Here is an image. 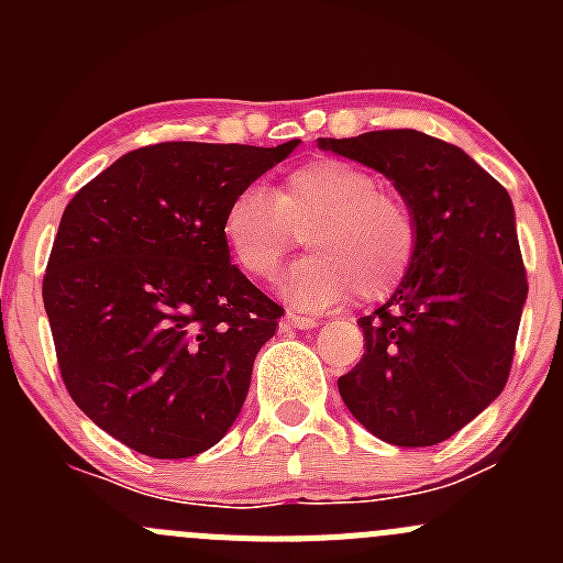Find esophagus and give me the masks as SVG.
<instances>
[{
	"label": "esophagus",
	"mask_w": 563,
	"mask_h": 563,
	"mask_svg": "<svg viewBox=\"0 0 563 563\" xmlns=\"http://www.w3.org/2000/svg\"><path fill=\"white\" fill-rule=\"evenodd\" d=\"M283 323H286L288 329H313L316 327V318L313 316H302V313H286L283 318Z\"/></svg>",
	"instance_id": "esophagus-1"
}]
</instances>
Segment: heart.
<instances>
[{"label": "heart", "instance_id": "1", "mask_svg": "<svg viewBox=\"0 0 563 563\" xmlns=\"http://www.w3.org/2000/svg\"><path fill=\"white\" fill-rule=\"evenodd\" d=\"M308 231L305 255L283 277V297L323 310L351 297H389L417 253V218L397 192L378 187L367 168L321 157L283 176L275 192L247 185L225 203L220 236L231 261L255 280L280 269Z\"/></svg>", "mask_w": 563, "mask_h": 563}]
</instances>
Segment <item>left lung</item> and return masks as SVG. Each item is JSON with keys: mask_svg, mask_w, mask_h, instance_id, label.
<instances>
[{"mask_svg": "<svg viewBox=\"0 0 563 563\" xmlns=\"http://www.w3.org/2000/svg\"><path fill=\"white\" fill-rule=\"evenodd\" d=\"M384 174L417 218L397 291L362 316L365 354L338 378L376 439L433 446L479 417L509 378L528 283L509 192L479 163L419 130L318 139Z\"/></svg>", "mask_w": 563, "mask_h": 563, "instance_id": "left-lung-1", "label": "left lung"}]
</instances>
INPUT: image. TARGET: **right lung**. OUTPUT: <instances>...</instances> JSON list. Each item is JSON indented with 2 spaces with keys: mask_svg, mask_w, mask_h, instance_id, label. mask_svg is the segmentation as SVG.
Instances as JSON below:
<instances>
[{
  "mask_svg": "<svg viewBox=\"0 0 563 563\" xmlns=\"http://www.w3.org/2000/svg\"><path fill=\"white\" fill-rule=\"evenodd\" d=\"M297 144L141 146L67 203L43 277L62 382L130 450L201 455L240 417L283 308L231 264L220 220Z\"/></svg>",
  "mask_w": 563,
  "mask_h": 563,
  "instance_id": "obj_1",
  "label": "right lung"
}]
</instances>
